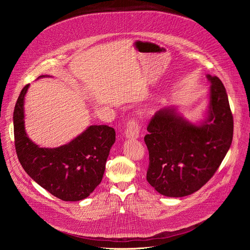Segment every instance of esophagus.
I'll list each match as a JSON object with an SVG mask.
<instances>
[{"label":"esophagus","mask_w":250,"mask_h":250,"mask_svg":"<svg viewBox=\"0 0 250 250\" xmlns=\"http://www.w3.org/2000/svg\"><path fill=\"white\" fill-rule=\"evenodd\" d=\"M140 132V125L136 119H130L126 123V127L125 129V134L128 138H137Z\"/></svg>","instance_id":"esophagus-1"}]
</instances>
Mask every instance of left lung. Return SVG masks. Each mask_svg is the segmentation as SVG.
Instances as JSON below:
<instances>
[{"mask_svg":"<svg viewBox=\"0 0 250 250\" xmlns=\"http://www.w3.org/2000/svg\"><path fill=\"white\" fill-rule=\"evenodd\" d=\"M210 82L208 119L196 125L174 109L158 111L149 121L145 142L149 164L146 180L161 195L184 197L201 189L217 172L233 135V118L219 77Z\"/></svg>","mask_w":250,"mask_h":250,"instance_id":"left-lung-1","label":"left lung"}]
</instances>
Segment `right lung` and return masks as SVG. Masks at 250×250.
I'll return each mask as SVG.
<instances>
[{
  "label": "right lung",
  "instance_id": "1",
  "mask_svg": "<svg viewBox=\"0 0 250 250\" xmlns=\"http://www.w3.org/2000/svg\"><path fill=\"white\" fill-rule=\"evenodd\" d=\"M28 86L22 88L14 111L19 161L30 178L56 198L81 201L101 183L106 158L116 141V131L105 125H91L65 146L56 148L38 146L24 130L23 100Z\"/></svg>",
  "mask_w": 250,
  "mask_h": 250
}]
</instances>
